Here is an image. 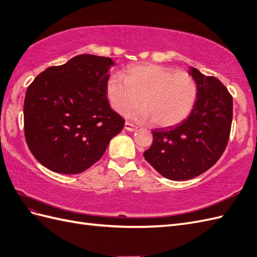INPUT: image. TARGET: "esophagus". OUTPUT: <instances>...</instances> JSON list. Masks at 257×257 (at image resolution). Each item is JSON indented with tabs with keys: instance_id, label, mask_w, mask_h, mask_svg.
<instances>
[{
	"instance_id": "obj_1",
	"label": "esophagus",
	"mask_w": 257,
	"mask_h": 257,
	"mask_svg": "<svg viewBox=\"0 0 257 257\" xmlns=\"http://www.w3.org/2000/svg\"><path fill=\"white\" fill-rule=\"evenodd\" d=\"M124 127H125V130H126V131H130V132H133V131L137 130L136 125H134V124H132V123H130V122H125Z\"/></svg>"
}]
</instances>
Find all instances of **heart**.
I'll use <instances>...</instances> for the list:
<instances>
[{
	"mask_svg": "<svg viewBox=\"0 0 257 257\" xmlns=\"http://www.w3.org/2000/svg\"><path fill=\"white\" fill-rule=\"evenodd\" d=\"M197 95L196 83L185 71L157 64L131 66L125 79L113 75L107 81V96L111 107L125 113L142 102L134 113L142 121L152 120L159 127H169L189 115Z\"/></svg>",
	"mask_w": 257,
	"mask_h": 257,
	"instance_id": "heart-1",
	"label": "heart"
}]
</instances>
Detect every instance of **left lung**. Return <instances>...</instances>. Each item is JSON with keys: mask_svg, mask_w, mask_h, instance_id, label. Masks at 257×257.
<instances>
[{"mask_svg": "<svg viewBox=\"0 0 257 257\" xmlns=\"http://www.w3.org/2000/svg\"><path fill=\"white\" fill-rule=\"evenodd\" d=\"M190 75L197 99L189 117L177 126L153 131V143L144 157L161 176L173 181L195 178L221 157L228 145L233 115L232 96L214 76L194 67Z\"/></svg>", "mask_w": 257, "mask_h": 257, "instance_id": "8db88e82", "label": "left lung"}]
</instances>
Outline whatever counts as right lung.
<instances>
[{
    "mask_svg": "<svg viewBox=\"0 0 257 257\" xmlns=\"http://www.w3.org/2000/svg\"><path fill=\"white\" fill-rule=\"evenodd\" d=\"M105 56L80 54L40 73L26 90L24 131L28 148L49 170L77 174L102 157L124 118L107 97Z\"/></svg>",
    "mask_w": 257,
    "mask_h": 257,
    "instance_id": "obj_1",
    "label": "right lung"
}]
</instances>
